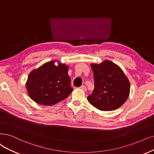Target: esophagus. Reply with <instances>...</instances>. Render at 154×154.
Listing matches in <instances>:
<instances>
[{"label": "esophagus", "mask_w": 154, "mask_h": 154, "mask_svg": "<svg viewBox=\"0 0 154 154\" xmlns=\"http://www.w3.org/2000/svg\"><path fill=\"white\" fill-rule=\"evenodd\" d=\"M80 88H81L82 90H83L84 91H87V88H86V86H85L84 85H83V86H81Z\"/></svg>", "instance_id": "34e87169"}]
</instances>
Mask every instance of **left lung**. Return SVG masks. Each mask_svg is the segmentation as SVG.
<instances>
[{
    "label": "left lung",
    "instance_id": "obj_1",
    "mask_svg": "<svg viewBox=\"0 0 154 154\" xmlns=\"http://www.w3.org/2000/svg\"><path fill=\"white\" fill-rule=\"evenodd\" d=\"M94 88L88 96L96 109L111 111L121 107L129 95L130 84L121 68L109 60L101 64H91Z\"/></svg>",
    "mask_w": 154,
    "mask_h": 154
}]
</instances>
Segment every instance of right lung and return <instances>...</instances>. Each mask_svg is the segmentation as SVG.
<instances>
[{
  "label": "right lung",
  "mask_w": 154,
  "mask_h": 154,
  "mask_svg": "<svg viewBox=\"0 0 154 154\" xmlns=\"http://www.w3.org/2000/svg\"><path fill=\"white\" fill-rule=\"evenodd\" d=\"M68 66L54 61L44 64L30 72L26 83L28 95L36 103L51 106L65 100L72 92Z\"/></svg>",
  "instance_id": "add662e5"
}]
</instances>
